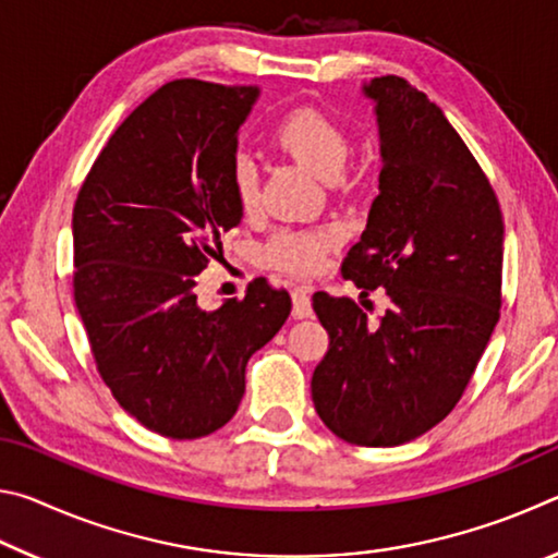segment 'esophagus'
Here are the masks:
<instances>
[{
    "instance_id": "obj_1",
    "label": "esophagus",
    "mask_w": 558,
    "mask_h": 558,
    "mask_svg": "<svg viewBox=\"0 0 558 558\" xmlns=\"http://www.w3.org/2000/svg\"><path fill=\"white\" fill-rule=\"evenodd\" d=\"M292 317L295 319L313 317V300H310L307 286H300L292 290Z\"/></svg>"
}]
</instances>
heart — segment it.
Instances as JSON below:
<instances>
[{
	"instance_id": "b5f03b06",
	"label": "heart",
	"mask_w": 558,
	"mask_h": 558,
	"mask_svg": "<svg viewBox=\"0 0 558 558\" xmlns=\"http://www.w3.org/2000/svg\"><path fill=\"white\" fill-rule=\"evenodd\" d=\"M272 145L323 179H337L352 157V137L335 118L317 108L292 110L272 132ZM233 194L245 214H253L260 206L258 169L251 159L235 162ZM337 241L339 233L335 229H282L270 235L263 258L280 270L313 272L323 266L325 253Z\"/></svg>"
}]
</instances>
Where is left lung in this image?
Instances as JSON below:
<instances>
[{"instance_id":"1","label":"left lung","mask_w":558,"mask_h":558,"mask_svg":"<svg viewBox=\"0 0 558 558\" xmlns=\"http://www.w3.org/2000/svg\"><path fill=\"white\" fill-rule=\"evenodd\" d=\"M381 143L379 196L342 276L384 288L374 325L349 298L315 292L329 349L313 374L325 426L352 446L391 448L456 409L502 305L505 223L468 145L399 75L362 86Z\"/></svg>"}]
</instances>
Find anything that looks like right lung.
I'll use <instances>...</instances> for the list:
<instances>
[{
	"label": "right lung",
	"mask_w": 558,
	"mask_h": 558,
	"mask_svg": "<svg viewBox=\"0 0 558 558\" xmlns=\"http://www.w3.org/2000/svg\"><path fill=\"white\" fill-rule=\"evenodd\" d=\"M258 96L167 83L112 132L73 206V295L93 359L122 409L165 438H204L233 418L245 364L292 307L263 278L216 310L194 292L243 219L233 167Z\"/></svg>",
	"instance_id": "right-lung-1"
}]
</instances>
